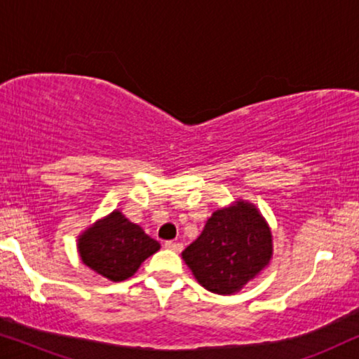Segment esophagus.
<instances>
[{"instance_id":"34e87169","label":"esophagus","mask_w":359,"mask_h":359,"mask_svg":"<svg viewBox=\"0 0 359 359\" xmlns=\"http://www.w3.org/2000/svg\"><path fill=\"white\" fill-rule=\"evenodd\" d=\"M165 248L173 250V252H181V250H183V243L173 242V240H168V242H165Z\"/></svg>"}]
</instances>
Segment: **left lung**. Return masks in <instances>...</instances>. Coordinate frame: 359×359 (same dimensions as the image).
Instances as JSON below:
<instances>
[{
  "mask_svg": "<svg viewBox=\"0 0 359 359\" xmlns=\"http://www.w3.org/2000/svg\"><path fill=\"white\" fill-rule=\"evenodd\" d=\"M181 255L201 286L230 296L269 264L271 230L253 204L235 201L215 210L199 237Z\"/></svg>",
  "mask_w": 359,
  "mask_h": 359,
  "instance_id": "8db88e82",
  "label": "left lung"
}]
</instances>
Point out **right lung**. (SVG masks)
<instances>
[{
    "instance_id": "1",
    "label": "right lung",
    "mask_w": 359,
    "mask_h": 359,
    "mask_svg": "<svg viewBox=\"0 0 359 359\" xmlns=\"http://www.w3.org/2000/svg\"><path fill=\"white\" fill-rule=\"evenodd\" d=\"M158 250L160 243L121 210L97 220L78 237L81 262L114 283L134 276L140 264Z\"/></svg>"
}]
</instances>
